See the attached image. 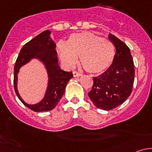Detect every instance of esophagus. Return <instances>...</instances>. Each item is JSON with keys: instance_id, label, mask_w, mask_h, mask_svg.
<instances>
[{"instance_id": "esophagus-1", "label": "esophagus", "mask_w": 152, "mask_h": 152, "mask_svg": "<svg viewBox=\"0 0 152 152\" xmlns=\"http://www.w3.org/2000/svg\"><path fill=\"white\" fill-rule=\"evenodd\" d=\"M73 76H74V77H79V76H82V73H79V72H76V71H73Z\"/></svg>"}]
</instances>
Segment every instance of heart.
Returning <instances> with one entry per match:
<instances>
[{
	"instance_id": "1",
	"label": "heart",
	"mask_w": 152,
	"mask_h": 152,
	"mask_svg": "<svg viewBox=\"0 0 152 152\" xmlns=\"http://www.w3.org/2000/svg\"><path fill=\"white\" fill-rule=\"evenodd\" d=\"M56 51L67 68H72L79 56L82 66L87 72L101 73L113 63L115 54L113 42L107 38L90 31L72 34L67 42L56 44Z\"/></svg>"
}]
</instances>
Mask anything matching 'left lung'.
<instances>
[{
	"instance_id": "obj_1",
	"label": "left lung",
	"mask_w": 152,
	"mask_h": 152,
	"mask_svg": "<svg viewBox=\"0 0 152 152\" xmlns=\"http://www.w3.org/2000/svg\"><path fill=\"white\" fill-rule=\"evenodd\" d=\"M110 40L115 47L114 60L102 74L94 77L93 86L88 96L97 108L111 110L124 103L132 91L134 67L130 49L110 34Z\"/></svg>"
}]
</instances>
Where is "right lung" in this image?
Returning a JSON list of instances; mask_svg holds the SVG:
<instances>
[{
  "label": "right lung",
  "instance_id": "right-lung-1",
  "mask_svg": "<svg viewBox=\"0 0 152 152\" xmlns=\"http://www.w3.org/2000/svg\"><path fill=\"white\" fill-rule=\"evenodd\" d=\"M50 31L45 30L23 45L14 67V86L18 99L24 105L34 112L50 111L55 108L65 93V87L71 78V72L65 71L59 66L56 51V43L50 37ZM33 59L44 65L48 76L47 90L44 98L34 105L26 103L19 96L17 90L18 73L23 66Z\"/></svg>",
  "mask_w": 152,
  "mask_h": 152
}]
</instances>
